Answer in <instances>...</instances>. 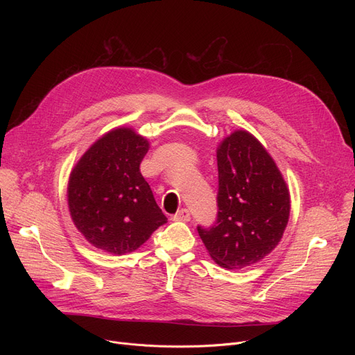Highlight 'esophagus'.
<instances>
[{"label":"esophagus","instance_id":"obj_1","mask_svg":"<svg viewBox=\"0 0 355 355\" xmlns=\"http://www.w3.org/2000/svg\"><path fill=\"white\" fill-rule=\"evenodd\" d=\"M190 218H191V213L189 209H181L174 214V220H178V221H190Z\"/></svg>","mask_w":355,"mask_h":355}]
</instances>
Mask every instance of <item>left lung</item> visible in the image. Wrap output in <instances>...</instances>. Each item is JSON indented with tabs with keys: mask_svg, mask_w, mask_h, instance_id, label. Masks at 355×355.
<instances>
[{
	"mask_svg": "<svg viewBox=\"0 0 355 355\" xmlns=\"http://www.w3.org/2000/svg\"><path fill=\"white\" fill-rule=\"evenodd\" d=\"M217 220L198 234L214 262L243 269L268 256L286 229L291 197L273 158L248 130L217 148Z\"/></svg>",
	"mask_w": 355,
	"mask_h": 355,
	"instance_id": "left-lung-1",
	"label": "left lung"
}]
</instances>
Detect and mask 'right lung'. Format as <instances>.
Listing matches in <instances>:
<instances>
[{
    "label": "right lung",
    "instance_id": "1",
    "mask_svg": "<svg viewBox=\"0 0 355 355\" xmlns=\"http://www.w3.org/2000/svg\"><path fill=\"white\" fill-rule=\"evenodd\" d=\"M148 149L149 142L134 129H112L70 173L71 220L96 249L112 254L134 252L166 223L139 171Z\"/></svg>",
    "mask_w": 355,
    "mask_h": 355
}]
</instances>
